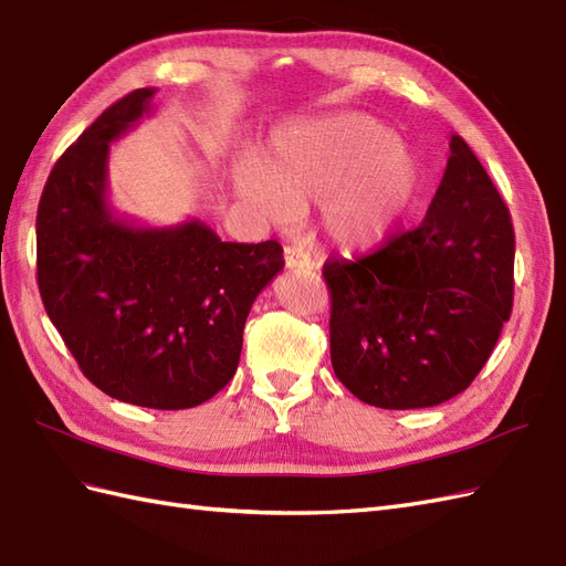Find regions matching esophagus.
Instances as JSON below:
<instances>
[{
  "label": "esophagus",
  "instance_id": "34e87169",
  "mask_svg": "<svg viewBox=\"0 0 566 566\" xmlns=\"http://www.w3.org/2000/svg\"><path fill=\"white\" fill-rule=\"evenodd\" d=\"M284 265L289 270H311L313 260L306 251L298 249V245H286V249H284Z\"/></svg>",
  "mask_w": 566,
  "mask_h": 566
}]
</instances>
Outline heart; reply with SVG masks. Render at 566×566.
Instances as JSON below:
<instances>
[{
  "label": "heart",
  "instance_id": "b5f03b06",
  "mask_svg": "<svg viewBox=\"0 0 566 566\" xmlns=\"http://www.w3.org/2000/svg\"><path fill=\"white\" fill-rule=\"evenodd\" d=\"M272 222L323 202V227L342 249H373L409 212L418 165L403 143L364 114L308 122L277 132L241 181Z\"/></svg>",
  "mask_w": 566,
  "mask_h": 566
}]
</instances>
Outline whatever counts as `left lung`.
Returning <instances> with one entry per match:
<instances>
[{"mask_svg": "<svg viewBox=\"0 0 566 566\" xmlns=\"http://www.w3.org/2000/svg\"><path fill=\"white\" fill-rule=\"evenodd\" d=\"M329 356L339 382L378 409H426L463 392L514 301V229L461 136L421 227L356 260H327Z\"/></svg>", "mask_w": 566, "mask_h": 566, "instance_id": "8db88e82", "label": "left lung"}]
</instances>
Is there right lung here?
Returning a JSON list of instances; mask_svg holds the SVG:
<instances>
[{"label": "right lung", "mask_w": 566, "mask_h": 566, "mask_svg": "<svg viewBox=\"0 0 566 566\" xmlns=\"http://www.w3.org/2000/svg\"><path fill=\"white\" fill-rule=\"evenodd\" d=\"M155 88L107 107L56 159L38 206V286L97 389L145 409H191L234 378L255 296L284 268L277 241H222L200 220L138 227L107 198L109 143Z\"/></svg>", "instance_id": "right-lung-1"}]
</instances>
